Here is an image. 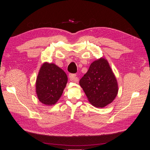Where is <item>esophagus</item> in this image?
I'll use <instances>...</instances> for the list:
<instances>
[{"mask_svg": "<svg viewBox=\"0 0 150 150\" xmlns=\"http://www.w3.org/2000/svg\"><path fill=\"white\" fill-rule=\"evenodd\" d=\"M69 78L71 81H73V82H78V77H76V75L75 74H70L69 75Z\"/></svg>", "mask_w": 150, "mask_h": 150, "instance_id": "esophagus-1", "label": "esophagus"}]
</instances>
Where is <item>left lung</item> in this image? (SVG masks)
Listing matches in <instances>:
<instances>
[{
	"label": "left lung",
	"instance_id": "left-lung-1",
	"mask_svg": "<svg viewBox=\"0 0 150 150\" xmlns=\"http://www.w3.org/2000/svg\"><path fill=\"white\" fill-rule=\"evenodd\" d=\"M79 84L89 103L98 108L112 103L118 92L115 76L104 58L91 63L88 72L80 79Z\"/></svg>",
	"mask_w": 150,
	"mask_h": 150
}]
</instances>
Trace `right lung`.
<instances>
[{"mask_svg": "<svg viewBox=\"0 0 150 150\" xmlns=\"http://www.w3.org/2000/svg\"><path fill=\"white\" fill-rule=\"evenodd\" d=\"M67 83V76L60 67L45 62L36 79V93L40 102L53 105L59 99Z\"/></svg>", "mask_w": 150, "mask_h": 150, "instance_id": "1", "label": "right lung"}]
</instances>
